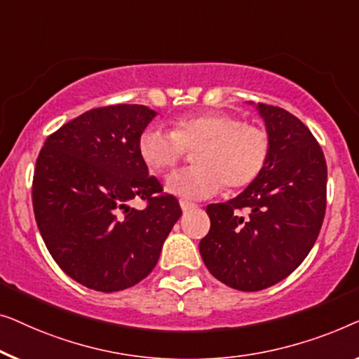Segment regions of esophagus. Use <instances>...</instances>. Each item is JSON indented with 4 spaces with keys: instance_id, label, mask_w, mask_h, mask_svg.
Here are the masks:
<instances>
[{
    "instance_id": "1",
    "label": "esophagus",
    "mask_w": 359,
    "mask_h": 359,
    "mask_svg": "<svg viewBox=\"0 0 359 359\" xmlns=\"http://www.w3.org/2000/svg\"><path fill=\"white\" fill-rule=\"evenodd\" d=\"M180 206H182V211H184V213H189V211L196 208L195 203H190V201H185V200L180 201Z\"/></svg>"
}]
</instances>
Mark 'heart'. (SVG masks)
<instances>
[{"instance_id":"heart-1","label":"heart","mask_w":359,"mask_h":359,"mask_svg":"<svg viewBox=\"0 0 359 359\" xmlns=\"http://www.w3.org/2000/svg\"><path fill=\"white\" fill-rule=\"evenodd\" d=\"M195 168L168 179L170 194L189 200L211 196L223 189L242 190L264 172L270 159L269 131L224 110L180 115L172 131L148 127L138 138V153L154 172H169L194 151Z\"/></svg>"}]
</instances>
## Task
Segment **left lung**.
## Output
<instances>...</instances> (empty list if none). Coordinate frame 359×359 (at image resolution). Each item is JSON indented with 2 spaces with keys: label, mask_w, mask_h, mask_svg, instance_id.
<instances>
[{
  "label": "left lung",
  "mask_w": 359,
  "mask_h": 359,
  "mask_svg": "<svg viewBox=\"0 0 359 359\" xmlns=\"http://www.w3.org/2000/svg\"><path fill=\"white\" fill-rule=\"evenodd\" d=\"M257 109L271 140L269 164L236 198L206 206L211 228L200 241L210 273L241 291L291 275L316 244L327 206V163L311 130L276 105Z\"/></svg>",
  "instance_id": "left-lung-1"
}]
</instances>
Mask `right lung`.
Instances as JSON below:
<instances>
[{"mask_svg":"<svg viewBox=\"0 0 359 359\" xmlns=\"http://www.w3.org/2000/svg\"><path fill=\"white\" fill-rule=\"evenodd\" d=\"M154 115L138 104L93 109L48 135L39 153V231L60 269L90 290L122 291L146 278L182 216L138 153ZM133 199L147 206L131 209Z\"/></svg>","mask_w":359,"mask_h":359,"instance_id":"obj_1","label":"right lung"}]
</instances>
